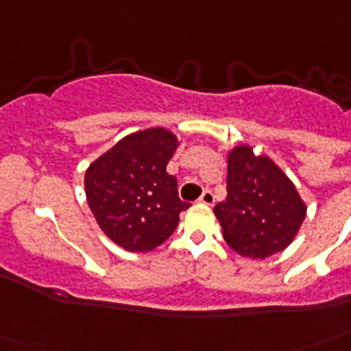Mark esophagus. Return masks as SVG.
Wrapping results in <instances>:
<instances>
[{
  "mask_svg": "<svg viewBox=\"0 0 351 351\" xmlns=\"http://www.w3.org/2000/svg\"><path fill=\"white\" fill-rule=\"evenodd\" d=\"M198 202L204 204V206H213L215 204V195L209 189H206V191L202 193V197L198 198Z\"/></svg>",
  "mask_w": 351,
  "mask_h": 351,
  "instance_id": "34e87169",
  "label": "esophagus"
}]
</instances>
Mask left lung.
Returning a JSON list of instances; mask_svg holds the SVG:
<instances>
[{"label":"left lung","instance_id":"obj_1","mask_svg":"<svg viewBox=\"0 0 351 351\" xmlns=\"http://www.w3.org/2000/svg\"><path fill=\"white\" fill-rule=\"evenodd\" d=\"M215 217L231 250L262 261L293 242L306 204L269 156L242 143L228 151V197L215 206Z\"/></svg>","mask_w":351,"mask_h":351}]
</instances>
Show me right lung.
Returning a JSON list of instances; mask_svg holds the SVG:
<instances>
[{"label": "right lung", "mask_w": 351, "mask_h": 351, "mask_svg": "<svg viewBox=\"0 0 351 351\" xmlns=\"http://www.w3.org/2000/svg\"><path fill=\"white\" fill-rule=\"evenodd\" d=\"M178 147L175 132L151 127L131 132L85 171V197L100 230L132 253L153 251L169 239L182 202L165 165Z\"/></svg>", "instance_id": "1"}]
</instances>
